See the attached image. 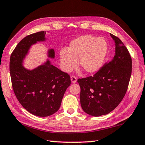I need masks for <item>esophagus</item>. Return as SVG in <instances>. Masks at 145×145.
Here are the masks:
<instances>
[{
  "instance_id": "obj_1",
  "label": "esophagus",
  "mask_w": 145,
  "mask_h": 145,
  "mask_svg": "<svg viewBox=\"0 0 145 145\" xmlns=\"http://www.w3.org/2000/svg\"><path fill=\"white\" fill-rule=\"evenodd\" d=\"M77 77L75 76H73V75L71 76V81H72V83H75L77 82Z\"/></svg>"
}]
</instances>
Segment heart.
<instances>
[{
    "label": "heart",
    "mask_w": 145,
    "mask_h": 145,
    "mask_svg": "<svg viewBox=\"0 0 145 145\" xmlns=\"http://www.w3.org/2000/svg\"><path fill=\"white\" fill-rule=\"evenodd\" d=\"M108 45L103 37L86 35L71 42L68 50L60 52L62 67L70 72L79 64L87 73H93L102 67L106 56Z\"/></svg>",
    "instance_id": "obj_1"
}]
</instances>
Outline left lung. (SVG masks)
I'll list each match as a JSON object with an SVG mask.
<instances>
[{
  "mask_svg": "<svg viewBox=\"0 0 145 145\" xmlns=\"http://www.w3.org/2000/svg\"><path fill=\"white\" fill-rule=\"evenodd\" d=\"M116 43V55L93 76L77 80L81 88L82 110L90 116L109 114L118 106L127 91L132 73V57L118 37L110 34Z\"/></svg>",
  "mask_w": 145,
  "mask_h": 145,
  "instance_id": "8db88e82",
  "label": "left lung"
}]
</instances>
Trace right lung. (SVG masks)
Listing matches in <instances>:
<instances>
[{
    "label": "right lung",
    "mask_w": 145,
    "mask_h": 145,
    "mask_svg": "<svg viewBox=\"0 0 145 145\" xmlns=\"http://www.w3.org/2000/svg\"><path fill=\"white\" fill-rule=\"evenodd\" d=\"M46 33L39 31L24 37L11 53L10 61L11 84L16 97L27 112L39 117L50 116L58 111L71 84L70 75L49 61L33 70L22 66L29 48L39 41L45 40ZM48 57L54 58V50L48 51Z\"/></svg>",
    "instance_id": "right-lung-1"
}]
</instances>
